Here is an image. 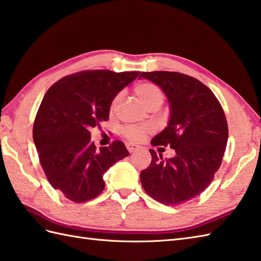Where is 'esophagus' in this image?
<instances>
[{
    "instance_id": "1",
    "label": "esophagus",
    "mask_w": 261,
    "mask_h": 261,
    "mask_svg": "<svg viewBox=\"0 0 261 261\" xmlns=\"http://www.w3.org/2000/svg\"><path fill=\"white\" fill-rule=\"evenodd\" d=\"M126 147H127V149H128L129 153H134V152H136V150L140 149V146L135 145V144H132V143L126 144Z\"/></svg>"
}]
</instances>
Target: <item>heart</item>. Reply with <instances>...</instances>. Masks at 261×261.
I'll list each match as a JSON object with an SVG mask.
<instances>
[{
    "label": "heart",
    "instance_id": "b5f03b06",
    "mask_svg": "<svg viewBox=\"0 0 261 261\" xmlns=\"http://www.w3.org/2000/svg\"><path fill=\"white\" fill-rule=\"evenodd\" d=\"M134 91L138 99L142 101L143 105H145L148 109L158 108L164 100V92L159 86L152 83H140L135 86ZM120 98V94L116 96L113 101L111 108L114 109L117 105ZM154 132V127L152 125H137L133 126L128 125L123 127L121 133L130 142H142L148 134H152Z\"/></svg>",
    "mask_w": 261,
    "mask_h": 261
}]
</instances>
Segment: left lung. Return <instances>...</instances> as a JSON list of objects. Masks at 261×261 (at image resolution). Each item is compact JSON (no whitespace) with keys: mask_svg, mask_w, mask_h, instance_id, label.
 Masks as SVG:
<instances>
[{"mask_svg":"<svg viewBox=\"0 0 261 261\" xmlns=\"http://www.w3.org/2000/svg\"><path fill=\"white\" fill-rule=\"evenodd\" d=\"M140 78L160 86L171 108L169 125L150 144L175 150L163 160L149 149L152 162L141 172L142 185L162 204H182L203 192L221 165L228 142L224 112L213 92L188 74L152 71Z\"/></svg>","mask_w":261,"mask_h":261,"instance_id":"1","label":"left lung"}]
</instances>
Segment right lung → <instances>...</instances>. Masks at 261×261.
I'll use <instances>...</instances> for the list:
<instances>
[{"mask_svg": "<svg viewBox=\"0 0 261 261\" xmlns=\"http://www.w3.org/2000/svg\"><path fill=\"white\" fill-rule=\"evenodd\" d=\"M138 74L84 70L58 80L45 92L33 141L49 183L70 201L95 199L105 189L103 173L129 155L120 141L97 149L89 130L108 120L115 96Z\"/></svg>", "mask_w": 261, "mask_h": 261, "instance_id": "add662e5", "label": "right lung"}]
</instances>
